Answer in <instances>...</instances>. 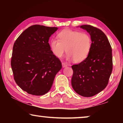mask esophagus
Here are the masks:
<instances>
[{
    "mask_svg": "<svg viewBox=\"0 0 123 123\" xmlns=\"http://www.w3.org/2000/svg\"><path fill=\"white\" fill-rule=\"evenodd\" d=\"M62 67H66L68 66V64H66V63H64V62H62Z\"/></svg>",
    "mask_w": 123,
    "mask_h": 123,
    "instance_id": "34e87169",
    "label": "esophagus"
}]
</instances>
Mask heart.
Returning a JSON list of instances; mask_svg holds the SVG:
<instances>
[{
    "mask_svg": "<svg viewBox=\"0 0 123 123\" xmlns=\"http://www.w3.org/2000/svg\"><path fill=\"white\" fill-rule=\"evenodd\" d=\"M58 38L50 42L51 50L56 57L61 58L66 51L68 60L79 63L88 56L92 41L88 33L65 29L59 33Z\"/></svg>",
    "mask_w": 123,
    "mask_h": 123,
    "instance_id": "heart-1",
    "label": "heart"
}]
</instances>
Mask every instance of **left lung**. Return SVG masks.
Here are the masks:
<instances>
[{
    "label": "left lung",
    "mask_w": 123,
    "mask_h": 123,
    "mask_svg": "<svg viewBox=\"0 0 123 123\" xmlns=\"http://www.w3.org/2000/svg\"><path fill=\"white\" fill-rule=\"evenodd\" d=\"M80 28L91 35L92 46L84 61L72 66V86L78 94L85 97L96 95L106 88L113 68L112 48L105 34L90 25Z\"/></svg>",
    "instance_id": "obj_1"
}]
</instances>
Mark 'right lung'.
I'll list each match as a JSON object with an SVG mask.
<instances>
[{
    "label": "right lung",
    "mask_w": 123,
    "mask_h": 123,
    "mask_svg": "<svg viewBox=\"0 0 123 123\" xmlns=\"http://www.w3.org/2000/svg\"><path fill=\"white\" fill-rule=\"evenodd\" d=\"M56 27L31 25L16 39L11 65L13 78L20 88L30 94L48 92L54 78L61 69L60 59L54 55L48 43Z\"/></svg>",
    "instance_id": "obj_1"
}]
</instances>
